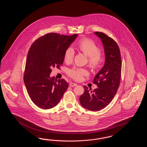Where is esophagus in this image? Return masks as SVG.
I'll list each match as a JSON object with an SVG mask.
<instances>
[{
	"label": "esophagus",
	"mask_w": 147,
	"mask_h": 147,
	"mask_svg": "<svg viewBox=\"0 0 147 147\" xmlns=\"http://www.w3.org/2000/svg\"><path fill=\"white\" fill-rule=\"evenodd\" d=\"M77 84H76V83H71L69 84V86H71V87H74V86H77Z\"/></svg>",
	"instance_id": "1"
}]
</instances>
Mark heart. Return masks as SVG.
<instances>
[{
    "label": "heart",
    "mask_w": 147,
    "mask_h": 147,
    "mask_svg": "<svg viewBox=\"0 0 147 147\" xmlns=\"http://www.w3.org/2000/svg\"><path fill=\"white\" fill-rule=\"evenodd\" d=\"M79 49L88 57V63L89 67L93 69H97L101 62V57L100 55L101 50L98 45L91 40L83 38L78 44ZM74 50L69 47L67 48L64 53V61L67 63L71 62L74 57ZM69 77L77 81H81L84 76L88 74L87 70L82 68H74L68 71Z\"/></svg>",
    "instance_id": "b5f03b06"
}]
</instances>
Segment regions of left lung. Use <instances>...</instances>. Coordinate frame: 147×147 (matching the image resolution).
Instances as JSON below:
<instances>
[{
    "label": "left lung",
    "instance_id": "8db88e82",
    "mask_svg": "<svg viewBox=\"0 0 147 147\" xmlns=\"http://www.w3.org/2000/svg\"><path fill=\"white\" fill-rule=\"evenodd\" d=\"M104 45L105 62L104 67L94 79L98 88L91 91L84 86V92L79 98L81 105L87 110L99 111L109 105L118 90L121 75V57L117 43L101 32L94 33Z\"/></svg>",
    "mask_w": 147,
    "mask_h": 147
}]
</instances>
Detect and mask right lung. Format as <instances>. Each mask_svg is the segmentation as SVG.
I'll list each match as a JSON object with an SVG mask.
<instances>
[{
	"instance_id": "add662e5",
	"label": "right lung",
	"mask_w": 147,
	"mask_h": 147,
	"mask_svg": "<svg viewBox=\"0 0 147 147\" xmlns=\"http://www.w3.org/2000/svg\"><path fill=\"white\" fill-rule=\"evenodd\" d=\"M71 36L49 33L39 37L28 51L24 82L31 100L43 109L57 105L68 88L64 79L50 77L52 68L63 64L66 49L77 38Z\"/></svg>"
}]
</instances>
